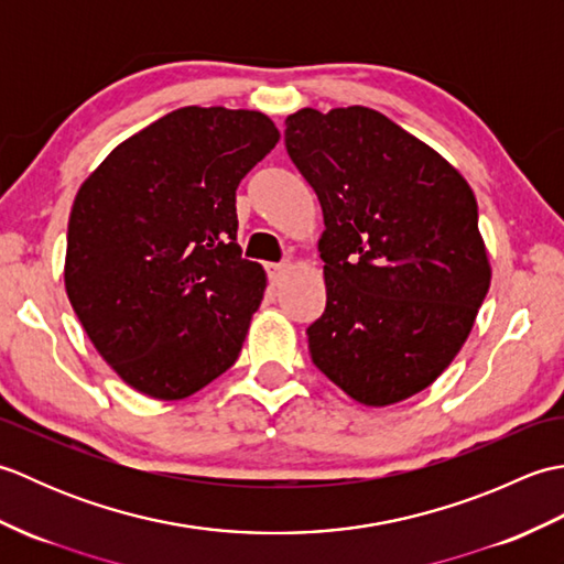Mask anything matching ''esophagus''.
I'll return each instance as SVG.
<instances>
[{
    "label": "esophagus",
    "instance_id": "esophagus-1",
    "mask_svg": "<svg viewBox=\"0 0 564 564\" xmlns=\"http://www.w3.org/2000/svg\"><path fill=\"white\" fill-rule=\"evenodd\" d=\"M291 263H269L267 267V273H269V281L271 285H281L285 281V275L291 273Z\"/></svg>",
    "mask_w": 564,
    "mask_h": 564
}]
</instances>
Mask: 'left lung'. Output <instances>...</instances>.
<instances>
[{
	"mask_svg": "<svg viewBox=\"0 0 564 564\" xmlns=\"http://www.w3.org/2000/svg\"><path fill=\"white\" fill-rule=\"evenodd\" d=\"M285 150L325 215L313 364L361 404L412 398L460 351L489 291L473 188L366 106L289 116Z\"/></svg>",
	"mask_w": 564,
	"mask_h": 564,
	"instance_id": "1",
	"label": "left lung"
}]
</instances>
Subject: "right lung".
Returning a JSON list of instances; mask_svg holds the SVG:
<instances>
[{"label":"right lung","instance_id":"obj_1","mask_svg":"<svg viewBox=\"0 0 564 564\" xmlns=\"http://www.w3.org/2000/svg\"><path fill=\"white\" fill-rule=\"evenodd\" d=\"M279 142L269 116L184 106L121 142L69 213L65 289L130 388L182 400L230 368L267 289L235 191Z\"/></svg>","mask_w":564,"mask_h":564}]
</instances>
